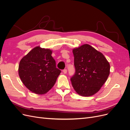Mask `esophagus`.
Returning <instances> with one entry per match:
<instances>
[{
  "label": "esophagus",
  "instance_id": "1",
  "mask_svg": "<svg viewBox=\"0 0 130 130\" xmlns=\"http://www.w3.org/2000/svg\"><path fill=\"white\" fill-rule=\"evenodd\" d=\"M63 72L64 74H67V70L66 69H64L63 70Z\"/></svg>",
  "mask_w": 130,
  "mask_h": 130
}]
</instances>
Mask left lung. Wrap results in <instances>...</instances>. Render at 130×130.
<instances>
[{
    "label": "left lung",
    "instance_id": "1",
    "mask_svg": "<svg viewBox=\"0 0 130 130\" xmlns=\"http://www.w3.org/2000/svg\"><path fill=\"white\" fill-rule=\"evenodd\" d=\"M75 73L70 78L74 89L84 96L93 95L105 83L110 73L109 62L101 52L85 44L73 49Z\"/></svg>",
    "mask_w": 130,
    "mask_h": 130
}]
</instances>
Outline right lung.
Returning a JSON list of instances; mask_svg holds the SVG:
<instances>
[{
    "instance_id": "obj_1",
    "label": "right lung",
    "mask_w": 130,
    "mask_h": 130,
    "mask_svg": "<svg viewBox=\"0 0 130 130\" xmlns=\"http://www.w3.org/2000/svg\"><path fill=\"white\" fill-rule=\"evenodd\" d=\"M52 50L35 47L19 62L18 74L25 87L35 94H44L52 88L61 70L56 67Z\"/></svg>"
}]
</instances>
